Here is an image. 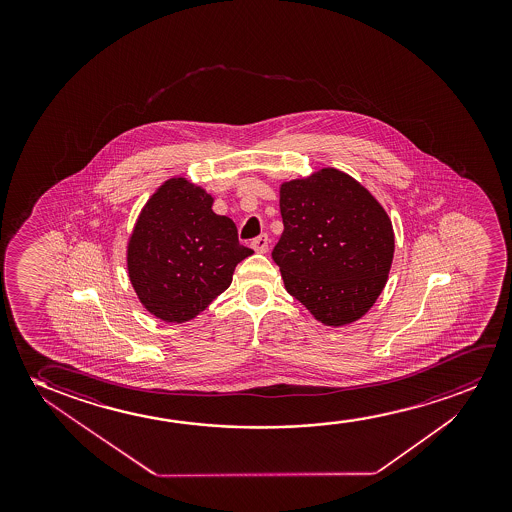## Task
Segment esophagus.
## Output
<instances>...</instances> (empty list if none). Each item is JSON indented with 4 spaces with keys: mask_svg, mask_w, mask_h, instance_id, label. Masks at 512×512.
I'll return each instance as SVG.
<instances>
[{
    "mask_svg": "<svg viewBox=\"0 0 512 512\" xmlns=\"http://www.w3.org/2000/svg\"><path fill=\"white\" fill-rule=\"evenodd\" d=\"M252 248L257 253H266L267 250H269V238H267V234H262L259 238L253 239Z\"/></svg>",
    "mask_w": 512,
    "mask_h": 512,
    "instance_id": "34e87169",
    "label": "esophagus"
}]
</instances>
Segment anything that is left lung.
<instances>
[{"mask_svg":"<svg viewBox=\"0 0 512 512\" xmlns=\"http://www.w3.org/2000/svg\"><path fill=\"white\" fill-rule=\"evenodd\" d=\"M285 229L273 250L285 288L325 325L364 316L392 266V222L357 180L325 168L283 183Z\"/></svg>","mask_w":512,"mask_h":512,"instance_id":"obj_1","label":"left lung"}]
</instances>
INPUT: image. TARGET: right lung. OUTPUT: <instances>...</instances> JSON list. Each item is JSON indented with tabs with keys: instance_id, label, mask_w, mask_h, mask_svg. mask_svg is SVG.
Segmentation results:
<instances>
[{
	"instance_id": "add662e5",
	"label": "right lung",
	"mask_w": 512,
	"mask_h": 512,
	"mask_svg": "<svg viewBox=\"0 0 512 512\" xmlns=\"http://www.w3.org/2000/svg\"><path fill=\"white\" fill-rule=\"evenodd\" d=\"M210 194L171 178L150 197L134 225L127 269L141 304L164 322L199 315L229 288L252 248L239 245L229 217L211 210Z\"/></svg>"
}]
</instances>
